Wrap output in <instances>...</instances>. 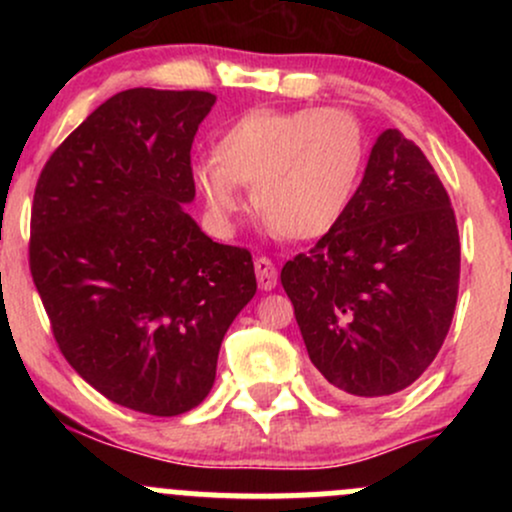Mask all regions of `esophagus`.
Masks as SVG:
<instances>
[{
  "label": "esophagus",
  "instance_id": "esophagus-1",
  "mask_svg": "<svg viewBox=\"0 0 512 512\" xmlns=\"http://www.w3.org/2000/svg\"><path fill=\"white\" fill-rule=\"evenodd\" d=\"M255 274L257 284H260L262 291H272L276 286V267L269 257H257L255 260Z\"/></svg>",
  "mask_w": 512,
  "mask_h": 512
}]
</instances>
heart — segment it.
Wrapping results in <instances>:
<instances>
[{
	"instance_id": "1",
	"label": "heart",
	"mask_w": 512,
	"mask_h": 512,
	"mask_svg": "<svg viewBox=\"0 0 512 512\" xmlns=\"http://www.w3.org/2000/svg\"><path fill=\"white\" fill-rule=\"evenodd\" d=\"M366 154L363 125L346 110L255 108L221 134L214 158L192 168V185L221 231L245 209L240 187H252V202L276 233L310 240L344 219Z\"/></svg>"
}]
</instances>
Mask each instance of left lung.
<instances>
[{
	"mask_svg": "<svg viewBox=\"0 0 512 512\" xmlns=\"http://www.w3.org/2000/svg\"><path fill=\"white\" fill-rule=\"evenodd\" d=\"M313 366L339 392L387 397L431 366L460 286L443 182L399 129L373 144L344 219L281 269Z\"/></svg>",
	"mask_w": 512,
	"mask_h": 512,
	"instance_id": "left-lung-1",
	"label": "left lung"
}]
</instances>
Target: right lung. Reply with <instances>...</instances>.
Returning a JSON list of instances; mask_svg holds the SVG:
<instances>
[{
  "label": "right lung",
  "instance_id": "obj_1",
  "mask_svg": "<svg viewBox=\"0 0 512 512\" xmlns=\"http://www.w3.org/2000/svg\"><path fill=\"white\" fill-rule=\"evenodd\" d=\"M216 96L129 88L57 146L33 195V284L62 356L120 407L178 416L209 395L223 334L257 281L185 204Z\"/></svg>",
  "mask_w": 512,
  "mask_h": 512
}]
</instances>
